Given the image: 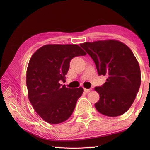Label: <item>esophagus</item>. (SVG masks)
<instances>
[{
    "label": "esophagus",
    "mask_w": 150,
    "mask_h": 150,
    "mask_svg": "<svg viewBox=\"0 0 150 150\" xmlns=\"http://www.w3.org/2000/svg\"><path fill=\"white\" fill-rule=\"evenodd\" d=\"M92 90L91 88H90V89H85V88H84V91H85L86 93H89V91H91Z\"/></svg>",
    "instance_id": "obj_1"
}]
</instances>
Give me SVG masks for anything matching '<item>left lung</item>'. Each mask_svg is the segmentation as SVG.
Listing matches in <instances>:
<instances>
[{"label": "left lung", "mask_w": 150, "mask_h": 150, "mask_svg": "<svg viewBox=\"0 0 150 150\" xmlns=\"http://www.w3.org/2000/svg\"><path fill=\"white\" fill-rule=\"evenodd\" d=\"M95 63L99 75L106 82L94 88L100 95L95 104L97 110L108 117L125 113L134 101L141 85V70L130 48L115 40L80 44Z\"/></svg>", "instance_id": "1"}]
</instances>
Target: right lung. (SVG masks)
<instances>
[{"mask_svg": "<svg viewBox=\"0 0 150 150\" xmlns=\"http://www.w3.org/2000/svg\"><path fill=\"white\" fill-rule=\"evenodd\" d=\"M87 54L76 44H47L34 52L26 69L28 98L45 122L60 124L71 115L83 87L70 89L65 81L74 57Z\"/></svg>", "mask_w": 150, "mask_h": 150, "instance_id": "right-lung-1", "label": "right lung"}]
</instances>
